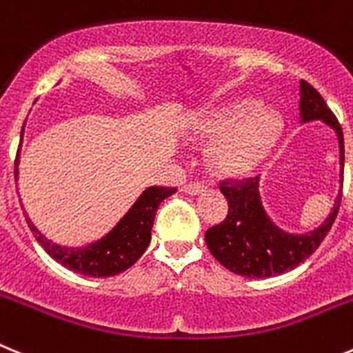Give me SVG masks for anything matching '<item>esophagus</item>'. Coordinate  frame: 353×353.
<instances>
[{"label":"esophagus","instance_id":"obj_1","mask_svg":"<svg viewBox=\"0 0 353 353\" xmlns=\"http://www.w3.org/2000/svg\"><path fill=\"white\" fill-rule=\"evenodd\" d=\"M183 192H188V194H191V196H196V194L205 192V185H203V183H198V182L185 183V185H183Z\"/></svg>","mask_w":353,"mask_h":353}]
</instances>
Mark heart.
<instances>
[{
	"mask_svg": "<svg viewBox=\"0 0 353 353\" xmlns=\"http://www.w3.org/2000/svg\"><path fill=\"white\" fill-rule=\"evenodd\" d=\"M280 134V117L255 98L212 108L189 130L192 141L214 143L209 162L221 176H245L257 170L279 143Z\"/></svg>",
	"mask_w": 353,
	"mask_h": 353,
	"instance_id": "b5f03b06",
	"label": "heart"
}]
</instances>
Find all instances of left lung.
<instances>
[{"label": "left lung", "instance_id": "left-lung-1", "mask_svg": "<svg viewBox=\"0 0 353 353\" xmlns=\"http://www.w3.org/2000/svg\"><path fill=\"white\" fill-rule=\"evenodd\" d=\"M300 123L323 121L332 128L339 144V191L325 221L314 230L293 234L279 227L266 212L261 196V179L223 183L221 192L228 201L225 221L205 232L210 254L232 273L248 279H270L302 264L332 228L339 210L345 168V141L341 125L311 83L300 80Z\"/></svg>", "mask_w": 353, "mask_h": 353}]
</instances>
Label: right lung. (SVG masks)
<instances>
[{
  "mask_svg": "<svg viewBox=\"0 0 353 353\" xmlns=\"http://www.w3.org/2000/svg\"><path fill=\"white\" fill-rule=\"evenodd\" d=\"M23 134H25V125L21 130V143H23ZM19 152L21 148L17 150L16 165H19ZM17 179H19V170L16 168V182ZM173 192H176V189H162L155 185L146 188L132 203L130 209L126 210L125 216L103 237L83 246L59 245L53 239H48L33 225L26 210L25 218L37 243L51 259H55L57 263L80 275L105 279V276H114L128 270L144 254V250L152 241L157 209Z\"/></svg>",
  "mask_w": 353,
  "mask_h": 353,
  "instance_id": "right-lung-1",
  "label": "right lung"
}]
</instances>
